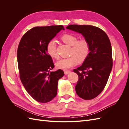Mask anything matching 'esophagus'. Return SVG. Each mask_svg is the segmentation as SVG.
<instances>
[{
  "mask_svg": "<svg viewBox=\"0 0 129 129\" xmlns=\"http://www.w3.org/2000/svg\"><path fill=\"white\" fill-rule=\"evenodd\" d=\"M70 73H71V71H64V73L65 75H67V74H68Z\"/></svg>",
  "mask_w": 129,
  "mask_h": 129,
  "instance_id": "1",
  "label": "esophagus"
}]
</instances>
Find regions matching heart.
Listing matches in <instances>:
<instances>
[{
    "mask_svg": "<svg viewBox=\"0 0 129 129\" xmlns=\"http://www.w3.org/2000/svg\"><path fill=\"white\" fill-rule=\"evenodd\" d=\"M61 40L66 44L72 46L70 55L71 56L62 58L56 63V67L58 69L66 70L74 67L79 62H83L89 55L90 45L88 41L85 39L78 40L75 35L67 33L62 35ZM46 52L52 58H57L56 40L54 39H50L46 45Z\"/></svg>",
    "mask_w": 129,
    "mask_h": 129,
    "instance_id": "1",
    "label": "heart"
}]
</instances>
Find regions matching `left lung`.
I'll list each match as a JSON object with an SVG mask.
<instances>
[{"mask_svg": "<svg viewBox=\"0 0 129 129\" xmlns=\"http://www.w3.org/2000/svg\"><path fill=\"white\" fill-rule=\"evenodd\" d=\"M66 28L82 34L89 43L88 56L73 71L79 76L75 87L77 95L85 100H92L103 90L112 70L110 40L104 31L93 26L70 25Z\"/></svg>", "mask_w": 129, "mask_h": 129, "instance_id": "1", "label": "left lung"}]
</instances>
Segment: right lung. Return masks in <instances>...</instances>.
Returning a JSON list of instances; mask_svg holds the SVG:
<instances>
[{"label": "right lung", "instance_id": "obj_1", "mask_svg": "<svg viewBox=\"0 0 129 129\" xmlns=\"http://www.w3.org/2000/svg\"><path fill=\"white\" fill-rule=\"evenodd\" d=\"M62 25L35 27L22 36L17 50L20 79L26 90L40 103L52 101L57 95L58 81L64 75L54 67L52 57L46 50L47 42L56 36Z\"/></svg>", "mask_w": 129, "mask_h": 129}]
</instances>
